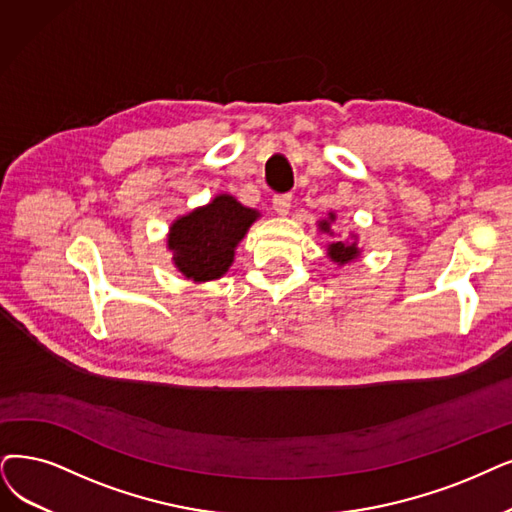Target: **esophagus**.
<instances>
[{
    "mask_svg": "<svg viewBox=\"0 0 512 512\" xmlns=\"http://www.w3.org/2000/svg\"><path fill=\"white\" fill-rule=\"evenodd\" d=\"M290 208H292V195L290 193H279V195L273 197V210L277 214H281V216L288 214Z\"/></svg>",
    "mask_w": 512,
    "mask_h": 512,
    "instance_id": "34e87169",
    "label": "esophagus"
}]
</instances>
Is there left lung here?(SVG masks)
<instances>
[{
	"label": "left lung",
	"instance_id": "1",
	"mask_svg": "<svg viewBox=\"0 0 512 512\" xmlns=\"http://www.w3.org/2000/svg\"><path fill=\"white\" fill-rule=\"evenodd\" d=\"M332 220H334V216H332ZM321 227V231H325V233H330V222H321L319 224ZM327 252H330V258L334 260V262H340V264H344V262H351L353 258H357V254H359V250H357V243H351V245H346V243H342V241H336V243H332L330 248H327Z\"/></svg>",
	"mask_w": 512,
	"mask_h": 512
}]
</instances>
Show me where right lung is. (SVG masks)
<instances>
[{"mask_svg": "<svg viewBox=\"0 0 512 512\" xmlns=\"http://www.w3.org/2000/svg\"><path fill=\"white\" fill-rule=\"evenodd\" d=\"M258 214L231 195H218L206 208L178 218L168 245L182 275L193 281H212L229 271L235 245L248 233Z\"/></svg>", "mask_w": 512, "mask_h": 512, "instance_id": "add662e5", "label": "right lung"}]
</instances>
